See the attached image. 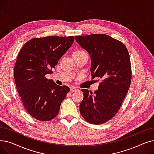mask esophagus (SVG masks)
<instances>
[{
  "label": "esophagus",
  "mask_w": 154,
  "mask_h": 154,
  "mask_svg": "<svg viewBox=\"0 0 154 154\" xmlns=\"http://www.w3.org/2000/svg\"><path fill=\"white\" fill-rule=\"evenodd\" d=\"M70 92H75L76 91H77V90H78L77 88L74 87H70Z\"/></svg>",
  "instance_id": "esophagus-1"
}]
</instances>
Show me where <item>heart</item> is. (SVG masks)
Instances as JSON below:
<instances>
[{"mask_svg":"<svg viewBox=\"0 0 154 154\" xmlns=\"http://www.w3.org/2000/svg\"><path fill=\"white\" fill-rule=\"evenodd\" d=\"M84 53H85V52H84L82 50H77L74 53H73V55H79V54H84Z\"/></svg>","mask_w":154,"mask_h":154,"instance_id":"b5f03b06","label":"heart"}]
</instances>
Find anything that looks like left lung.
<instances>
[{"label":"left lung","mask_w":154,"mask_h":154,"mask_svg":"<svg viewBox=\"0 0 154 154\" xmlns=\"http://www.w3.org/2000/svg\"><path fill=\"white\" fill-rule=\"evenodd\" d=\"M76 42L90 55L92 79L102 80L97 91L82 89L80 112L92 124L99 125L114 117L131 85V63L125 45L106 34L75 36Z\"/></svg>","instance_id":"left-lung-1"}]
</instances>
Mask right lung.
<instances>
[{
  "label": "right lung",
  "mask_w": 154,
  "mask_h": 154,
  "mask_svg": "<svg viewBox=\"0 0 154 154\" xmlns=\"http://www.w3.org/2000/svg\"><path fill=\"white\" fill-rule=\"evenodd\" d=\"M74 41V36L34 38L17 55L14 70L15 85L26 110L37 120L54 119L70 91L69 87L57 85L45 75L51 74Z\"/></svg>",
  "instance_id": "add662e5"
}]
</instances>
